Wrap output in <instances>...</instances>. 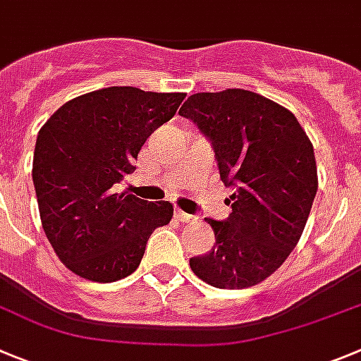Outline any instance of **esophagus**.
Returning <instances> with one entry per match:
<instances>
[{"mask_svg": "<svg viewBox=\"0 0 361 361\" xmlns=\"http://www.w3.org/2000/svg\"><path fill=\"white\" fill-rule=\"evenodd\" d=\"M175 218H177L178 221H183V224H191V221L197 220L193 214H188V213H184V211H180V209L175 211Z\"/></svg>", "mask_w": 361, "mask_h": 361, "instance_id": "esophagus-1", "label": "esophagus"}]
</instances>
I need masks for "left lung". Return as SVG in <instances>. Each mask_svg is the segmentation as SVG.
<instances>
[{"label":"left lung","instance_id":"8db88e82","mask_svg":"<svg viewBox=\"0 0 361 361\" xmlns=\"http://www.w3.org/2000/svg\"><path fill=\"white\" fill-rule=\"evenodd\" d=\"M178 114L209 140L233 213L206 218L216 243L190 259L214 288H249L295 249L315 200L313 145L288 109L245 89L191 94Z\"/></svg>","mask_w":361,"mask_h":361}]
</instances>
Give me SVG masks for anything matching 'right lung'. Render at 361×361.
<instances>
[{
  "label": "right lung",
  "instance_id": "1",
  "mask_svg": "<svg viewBox=\"0 0 361 361\" xmlns=\"http://www.w3.org/2000/svg\"><path fill=\"white\" fill-rule=\"evenodd\" d=\"M184 92L107 87L62 105L39 130L34 178L42 229L71 272L97 283L130 276L147 241L170 224L168 200L118 193L148 135L170 121Z\"/></svg>",
  "mask_w": 361,
  "mask_h": 361
}]
</instances>
